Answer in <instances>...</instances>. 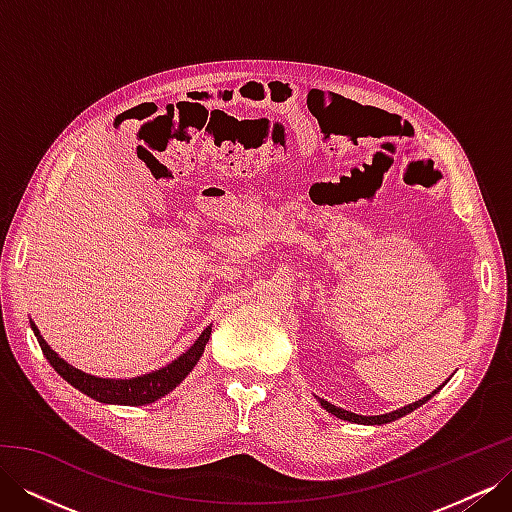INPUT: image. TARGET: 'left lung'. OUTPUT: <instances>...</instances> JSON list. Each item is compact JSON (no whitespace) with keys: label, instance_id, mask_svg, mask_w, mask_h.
Masks as SVG:
<instances>
[{"label":"left lung","instance_id":"left-lung-1","mask_svg":"<svg viewBox=\"0 0 512 512\" xmlns=\"http://www.w3.org/2000/svg\"><path fill=\"white\" fill-rule=\"evenodd\" d=\"M444 386V384H442ZM442 386H438L436 391H431L429 395H425L423 399H418V401H414V404H408V406H404V408H399V410H393V412H386V414H376V416H363V414H354V412H348V410H344V408H337V406H333V404H329L327 399H320V397H316L318 399V404L327 410V412H331L333 416H337V418H342V421H350V423H359V425H384V423H391V421H397V418H401V416H406V414H410L412 410H416V408H421L423 404H427V401L436 395Z\"/></svg>","mask_w":512,"mask_h":512}]
</instances>
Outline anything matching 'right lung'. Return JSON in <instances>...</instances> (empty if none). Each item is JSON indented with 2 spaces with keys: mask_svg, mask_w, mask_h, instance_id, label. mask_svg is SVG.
Masks as SVG:
<instances>
[{
  "mask_svg": "<svg viewBox=\"0 0 512 512\" xmlns=\"http://www.w3.org/2000/svg\"><path fill=\"white\" fill-rule=\"evenodd\" d=\"M29 327H32L38 344L46 356V361L51 363V367L61 378H64L68 384H72L74 389L85 393L87 397L102 401V404H115V406H145L168 395L177 384H181V380L188 378L190 371L200 361V356H203L205 346L211 337V327H207L198 335L196 342L183 354H179L175 361H170L168 365L156 371H149V374H141L134 378H100V376L85 374V371H81L79 367H74L68 361L61 359V356L46 344V339L40 335V329L36 327V322L32 318H29Z\"/></svg>",
  "mask_w": 512,
  "mask_h": 512,
  "instance_id": "1",
  "label": "right lung"
}]
</instances>
